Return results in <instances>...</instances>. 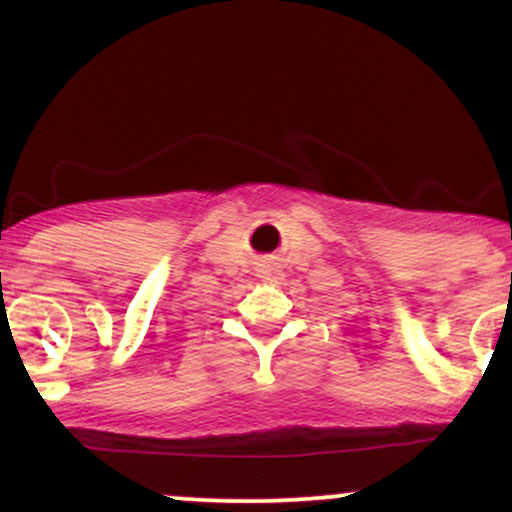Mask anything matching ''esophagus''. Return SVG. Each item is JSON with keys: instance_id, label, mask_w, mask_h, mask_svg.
Here are the masks:
<instances>
[{"instance_id": "obj_1", "label": "esophagus", "mask_w": 512, "mask_h": 512, "mask_svg": "<svg viewBox=\"0 0 512 512\" xmlns=\"http://www.w3.org/2000/svg\"><path fill=\"white\" fill-rule=\"evenodd\" d=\"M276 274H279V262H276L274 257H264L260 267H257V276H262V279H274Z\"/></svg>"}]
</instances>
